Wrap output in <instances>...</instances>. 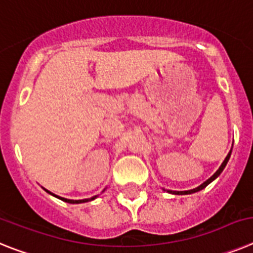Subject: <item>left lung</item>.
I'll use <instances>...</instances> for the list:
<instances>
[{
    "mask_svg": "<svg viewBox=\"0 0 253 253\" xmlns=\"http://www.w3.org/2000/svg\"><path fill=\"white\" fill-rule=\"evenodd\" d=\"M230 153H232V150L229 151V154H228V155H227V158H225V159H224V162H223V163H221L220 168H219L218 170H216V172H215L214 174H212L211 177H210V178L208 179V181L204 182V183L201 184V186H199V187H197V188H193V190H190V191H182V192H177V191H173V193H175V195H188V193L197 192V191H200V190H203V188H205L206 186H208V184L210 183V182L214 181V179L216 178V177H218V175L220 174L221 172H223V169L225 168V166H227V163H228V160H229V158H230ZM170 192H172V191H170Z\"/></svg>",
    "mask_w": 253,
    "mask_h": 253,
    "instance_id": "obj_1",
    "label": "left lung"
}]
</instances>
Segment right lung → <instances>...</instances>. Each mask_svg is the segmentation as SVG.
<instances>
[{
	"mask_svg": "<svg viewBox=\"0 0 253 253\" xmlns=\"http://www.w3.org/2000/svg\"><path fill=\"white\" fill-rule=\"evenodd\" d=\"M48 192H49V191H48ZM54 196H56V195H54ZM95 197L96 196L91 197V199H84V200H69V199H63V197H58V199H61L62 201H66V203H70V204H80V203H86V201H91V200H94Z\"/></svg>",
	"mask_w": 253,
	"mask_h": 253,
	"instance_id": "obj_1",
	"label": "right lung"
}]
</instances>
